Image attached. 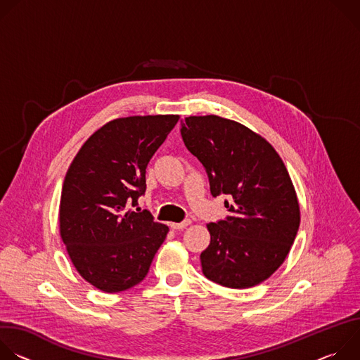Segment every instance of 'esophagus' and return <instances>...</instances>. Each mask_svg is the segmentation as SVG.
Instances as JSON below:
<instances>
[{"label":"esophagus","instance_id":"obj_1","mask_svg":"<svg viewBox=\"0 0 360 360\" xmlns=\"http://www.w3.org/2000/svg\"><path fill=\"white\" fill-rule=\"evenodd\" d=\"M189 225H191V221H189V219H186V221H184V222H179V224H171V228H172V229H176V231H179V229H184V228L189 226Z\"/></svg>","mask_w":360,"mask_h":360}]
</instances>
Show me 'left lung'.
Wrapping results in <instances>:
<instances>
[{
  "instance_id": "obj_1",
  "label": "left lung",
  "mask_w": 360,
  "mask_h": 360,
  "mask_svg": "<svg viewBox=\"0 0 360 360\" xmlns=\"http://www.w3.org/2000/svg\"><path fill=\"white\" fill-rule=\"evenodd\" d=\"M181 135L207 169L211 193L228 195L225 221L208 224L200 253L210 281L246 289L266 281L285 262L300 224L299 200L275 148L248 127L218 115L186 117Z\"/></svg>"
}]
</instances>
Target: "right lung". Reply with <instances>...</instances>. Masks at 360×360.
Wrapping results in <instances>:
<instances>
[{
    "mask_svg": "<svg viewBox=\"0 0 360 360\" xmlns=\"http://www.w3.org/2000/svg\"><path fill=\"white\" fill-rule=\"evenodd\" d=\"M179 115L115 118L98 128L72 160L60 200V236L77 272L105 293L138 285L169 228L135 212L145 169Z\"/></svg>",
    "mask_w": 360,
    "mask_h": 360,
    "instance_id": "add662e5",
    "label": "right lung"
}]
</instances>
